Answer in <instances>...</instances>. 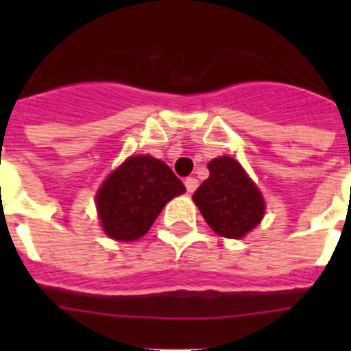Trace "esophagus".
I'll use <instances>...</instances> for the list:
<instances>
[{
	"label": "esophagus",
	"mask_w": 351,
	"mask_h": 351,
	"mask_svg": "<svg viewBox=\"0 0 351 351\" xmlns=\"http://www.w3.org/2000/svg\"><path fill=\"white\" fill-rule=\"evenodd\" d=\"M184 186H186V190L190 191V193H193L195 190H197V186H198V181L195 178H186L184 179Z\"/></svg>",
	"instance_id": "obj_1"
}]
</instances>
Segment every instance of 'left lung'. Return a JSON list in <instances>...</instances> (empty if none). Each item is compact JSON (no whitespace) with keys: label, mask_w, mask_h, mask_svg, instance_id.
<instances>
[{"label":"left lung","mask_w":351,"mask_h":351,"mask_svg":"<svg viewBox=\"0 0 351 351\" xmlns=\"http://www.w3.org/2000/svg\"><path fill=\"white\" fill-rule=\"evenodd\" d=\"M209 179L198 186L193 200L214 232L239 239L255 228L263 216V198L255 182L230 156L207 165Z\"/></svg>","instance_id":"1"}]
</instances>
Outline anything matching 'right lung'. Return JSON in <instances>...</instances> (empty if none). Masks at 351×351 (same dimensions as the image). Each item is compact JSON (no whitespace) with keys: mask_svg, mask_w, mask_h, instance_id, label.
Returning <instances> with one entry per match:
<instances>
[{"mask_svg":"<svg viewBox=\"0 0 351 351\" xmlns=\"http://www.w3.org/2000/svg\"><path fill=\"white\" fill-rule=\"evenodd\" d=\"M181 179L153 156H132L114 170L96 195L105 234L135 241L151 228L170 198L184 193Z\"/></svg>","mask_w":351,"mask_h":351,"instance_id":"right-lung-1","label":"right lung"}]
</instances>
